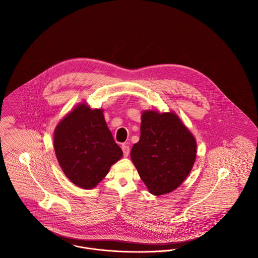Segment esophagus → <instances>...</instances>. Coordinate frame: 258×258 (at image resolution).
Masks as SVG:
<instances>
[{
    "instance_id": "obj_1",
    "label": "esophagus",
    "mask_w": 258,
    "mask_h": 258,
    "mask_svg": "<svg viewBox=\"0 0 258 258\" xmlns=\"http://www.w3.org/2000/svg\"><path fill=\"white\" fill-rule=\"evenodd\" d=\"M122 151H123L124 157H128L129 153H130V147L127 144H123L122 145Z\"/></svg>"
}]
</instances>
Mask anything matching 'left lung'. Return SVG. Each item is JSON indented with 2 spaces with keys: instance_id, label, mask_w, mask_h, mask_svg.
Here are the masks:
<instances>
[{
  "instance_id": "obj_1",
  "label": "left lung",
  "mask_w": 258,
  "mask_h": 258,
  "mask_svg": "<svg viewBox=\"0 0 258 258\" xmlns=\"http://www.w3.org/2000/svg\"><path fill=\"white\" fill-rule=\"evenodd\" d=\"M141 136L131 159L151 194L173 191L187 177L197 154L196 139L175 112L144 111Z\"/></svg>"
}]
</instances>
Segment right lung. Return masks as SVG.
<instances>
[{"label":"right lung","mask_w":258,"mask_h":258,"mask_svg":"<svg viewBox=\"0 0 258 258\" xmlns=\"http://www.w3.org/2000/svg\"><path fill=\"white\" fill-rule=\"evenodd\" d=\"M53 146L64 175L77 186L94 187L123 156L102 109L78 104L56 126Z\"/></svg>","instance_id":"add662e5"}]
</instances>
